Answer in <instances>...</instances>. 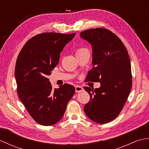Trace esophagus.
Returning <instances> with one entry per match:
<instances>
[{
	"label": "esophagus",
	"mask_w": 149,
	"mask_h": 149,
	"mask_svg": "<svg viewBox=\"0 0 149 149\" xmlns=\"http://www.w3.org/2000/svg\"><path fill=\"white\" fill-rule=\"evenodd\" d=\"M75 91H76V92H77V93H79V92H83V87H81L80 86H78V85L75 86Z\"/></svg>",
	"instance_id": "1"
}]
</instances>
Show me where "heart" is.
I'll use <instances>...</instances> for the list:
<instances>
[{"mask_svg": "<svg viewBox=\"0 0 149 149\" xmlns=\"http://www.w3.org/2000/svg\"><path fill=\"white\" fill-rule=\"evenodd\" d=\"M85 51H88V50H87L86 48H83V47H79V48H78L77 50H76V54H80Z\"/></svg>", "mask_w": 149, "mask_h": 149, "instance_id": "b5f03b06", "label": "heart"}]
</instances>
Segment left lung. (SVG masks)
I'll list each match as a JSON object with an SVG mask.
<instances>
[{"label":"left lung","mask_w":149,"mask_h":149,"mask_svg":"<svg viewBox=\"0 0 149 149\" xmlns=\"http://www.w3.org/2000/svg\"><path fill=\"white\" fill-rule=\"evenodd\" d=\"M80 37L92 45L93 68L86 81L100 82L99 88L83 87L90 100L84 111L93 121L104 124L122 111L132 88L131 64L128 51L120 39L106 28L89 29Z\"/></svg>","instance_id":"left-lung-1"}]
</instances>
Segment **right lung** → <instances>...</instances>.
Returning a JSON list of instances; mask_svg holds the SVG:
<instances>
[{
    "label": "right lung",
    "mask_w": 149,
    "mask_h": 149,
    "mask_svg": "<svg viewBox=\"0 0 149 149\" xmlns=\"http://www.w3.org/2000/svg\"><path fill=\"white\" fill-rule=\"evenodd\" d=\"M75 35L38 34L27 41L17 56L15 78L18 96L32 118L41 125L51 126L59 121L74 94V86L68 83L53 89L47 77Z\"/></svg>",
    "instance_id": "add662e5"
}]
</instances>
